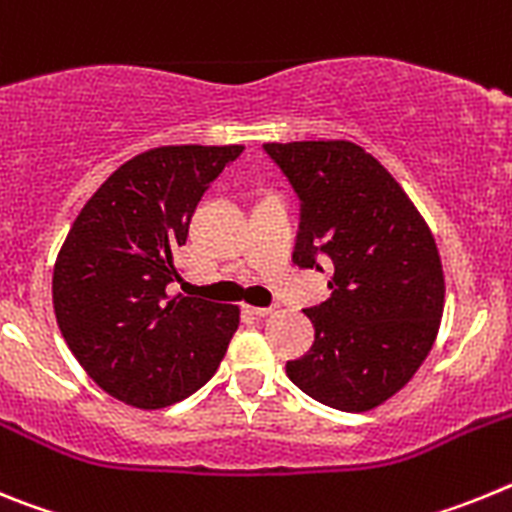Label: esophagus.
<instances>
[{
	"instance_id": "esophagus-1",
	"label": "esophagus",
	"mask_w": 512,
	"mask_h": 512,
	"mask_svg": "<svg viewBox=\"0 0 512 512\" xmlns=\"http://www.w3.org/2000/svg\"><path fill=\"white\" fill-rule=\"evenodd\" d=\"M246 310L251 312V315H256V318H264V315H269L274 307H246Z\"/></svg>"
}]
</instances>
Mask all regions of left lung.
I'll list each match as a JSON object with an SVG mask.
<instances>
[{
    "label": "left lung",
    "mask_w": 512,
    "mask_h": 512,
    "mask_svg": "<svg viewBox=\"0 0 512 512\" xmlns=\"http://www.w3.org/2000/svg\"><path fill=\"white\" fill-rule=\"evenodd\" d=\"M264 151L300 200L292 261L333 271L328 300L305 307L315 343L287 361V377L328 408H377L436 341L446 292L436 241L390 171L356 143H264Z\"/></svg>",
    "instance_id": "left-lung-1"
}]
</instances>
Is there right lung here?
Wrapping results in <instances>:
<instances>
[{
    "label": "right lung",
    "mask_w": 512,
    "mask_h": 512,
    "mask_svg": "<svg viewBox=\"0 0 512 512\" xmlns=\"http://www.w3.org/2000/svg\"><path fill=\"white\" fill-rule=\"evenodd\" d=\"M243 146H164L122 164L71 225L53 269L63 341L107 395L156 410L197 392L238 330V307L169 297L176 251Z\"/></svg>",
    "instance_id": "1"
}]
</instances>
